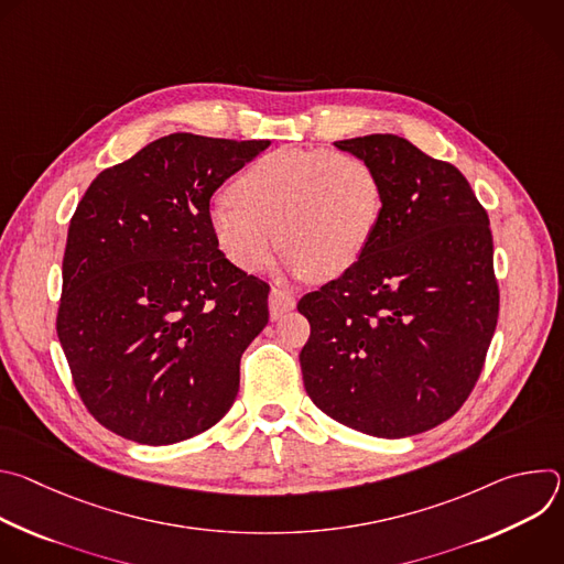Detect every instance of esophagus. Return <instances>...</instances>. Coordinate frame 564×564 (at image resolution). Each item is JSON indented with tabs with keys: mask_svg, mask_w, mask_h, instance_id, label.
<instances>
[{
	"mask_svg": "<svg viewBox=\"0 0 564 564\" xmlns=\"http://www.w3.org/2000/svg\"><path fill=\"white\" fill-rule=\"evenodd\" d=\"M268 303H270V316H272V318H279V316H283L285 312L294 310L296 299H294V294H290V292H285V290L272 288Z\"/></svg>",
	"mask_w": 564,
	"mask_h": 564,
	"instance_id": "34e87169",
	"label": "esophagus"
}]
</instances>
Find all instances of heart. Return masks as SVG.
Masks as SVG:
<instances>
[{
	"mask_svg": "<svg viewBox=\"0 0 564 564\" xmlns=\"http://www.w3.org/2000/svg\"><path fill=\"white\" fill-rule=\"evenodd\" d=\"M229 198L207 216L220 254L254 274L268 265L276 238L290 272L312 281L350 272L381 212V185L368 160L330 149H274L236 176Z\"/></svg>",
	"mask_w": 564,
	"mask_h": 564,
	"instance_id": "heart-1",
	"label": "heart"
}]
</instances>
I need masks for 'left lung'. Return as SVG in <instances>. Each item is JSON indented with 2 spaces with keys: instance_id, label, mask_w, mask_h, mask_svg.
<instances>
[{
  "instance_id": "8db88e82",
  "label": "left lung",
  "mask_w": 564,
  "mask_h": 564,
  "mask_svg": "<svg viewBox=\"0 0 564 564\" xmlns=\"http://www.w3.org/2000/svg\"><path fill=\"white\" fill-rule=\"evenodd\" d=\"M335 144L368 160L381 212L359 263L296 305L303 383L344 426L417 435L462 409L487 361L500 312L489 214L457 167L406 138Z\"/></svg>"
}]
</instances>
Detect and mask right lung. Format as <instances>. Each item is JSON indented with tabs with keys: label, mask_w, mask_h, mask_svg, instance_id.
<instances>
[{
	"label": "right lung",
	"mask_w": 564,
	"mask_h": 564,
	"mask_svg": "<svg viewBox=\"0 0 564 564\" xmlns=\"http://www.w3.org/2000/svg\"><path fill=\"white\" fill-rule=\"evenodd\" d=\"M268 147L172 133L77 203L55 328L79 399L111 433L176 444L231 409L270 285L220 254L207 216L214 192Z\"/></svg>",
	"instance_id": "obj_1"
}]
</instances>
